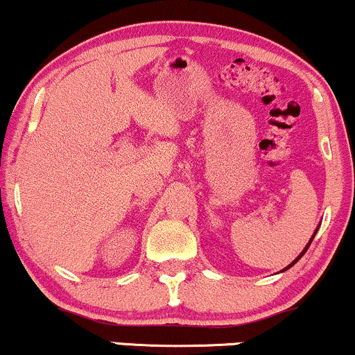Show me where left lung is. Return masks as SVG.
<instances>
[{"mask_svg":"<svg viewBox=\"0 0 355 355\" xmlns=\"http://www.w3.org/2000/svg\"><path fill=\"white\" fill-rule=\"evenodd\" d=\"M315 233H318V230H315ZM315 233H314V234H313V238H311V241H309V243H307V246H306V248H304V250H302V253H301V254H300V256H297V258H296V259H294V261H293V263H291V264H289V266H288V268H291V266H293V264H294V263H297V261H300V259H301V256H302V254H304V253H306V251H307V248H309V246H311V243H313V240H314V236H315ZM288 268H286V270H288Z\"/></svg>","mask_w":355,"mask_h":355,"instance_id":"8db88e82","label":"left lung"}]
</instances>
